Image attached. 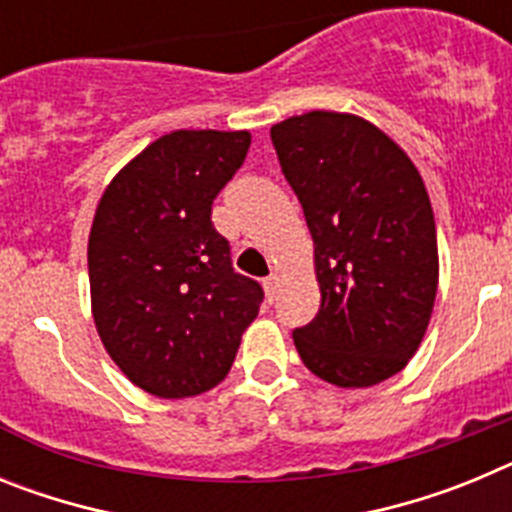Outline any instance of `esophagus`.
Listing matches in <instances>:
<instances>
[{
	"mask_svg": "<svg viewBox=\"0 0 512 512\" xmlns=\"http://www.w3.org/2000/svg\"><path fill=\"white\" fill-rule=\"evenodd\" d=\"M264 287H266V295H269V300H274V297L279 295V287H282V282H279L277 274H271V277L264 282Z\"/></svg>",
	"mask_w": 512,
	"mask_h": 512,
	"instance_id": "obj_1",
	"label": "esophagus"
}]
</instances>
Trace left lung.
<instances>
[{
  "mask_svg": "<svg viewBox=\"0 0 512 512\" xmlns=\"http://www.w3.org/2000/svg\"><path fill=\"white\" fill-rule=\"evenodd\" d=\"M315 241L320 310L295 328L302 364L372 387L413 359L438 287L436 220L418 169L372 122L307 112L271 128Z\"/></svg>",
  "mask_w": 512,
  "mask_h": 512,
  "instance_id": "1",
  "label": "left lung"
}]
</instances>
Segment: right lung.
<instances>
[{"label":"right lung","instance_id":"right-lung-1","mask_svg":"<svg viewBox=\"0 0 512 512\" xmlns=\"http://www.w3.org/2000/svg\"><path fill=\"white\" fill-rule=\"evenodd\" d=\"M246 130H176L133 158L89 235L92 310L107 354L156 397L225 379L264 289L233 269L212 202L246 161Z\"/></svg>","mask_w":512,"mask_h":512}]
</instances>
